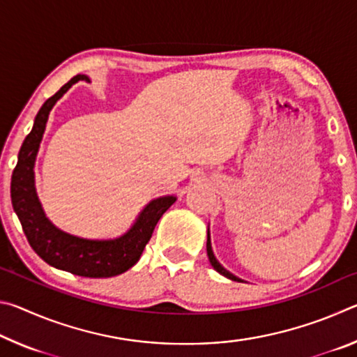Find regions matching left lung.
<instances>
[{"instance_id": "8db88e82", "label": "left lung", "mask_w": 357, "mask_h": 357, "mask_svg": "<svg viewBox=\"0 0 357 357\" xmlns=\"http://www.w3.org/2000/svg\"><path fill=\"white\" fill-rule=\"evenodd\" d=\"M206 252H208V257H209V261H211V264H213V268L217 271V273L219 274H222V275H225L227 279H229V280H234V282H243L241 279H238L236 275H233L231 273H228V271L223 268V266L217 261L215 259V257H214V253H213V249H211V241H209V233H208V243H206Z\"/></svg>"}]
</instances>
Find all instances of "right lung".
<instances>
[{"instance_id": "add662e5", "label": "right lung", "mask_w": 357, "mask_h": 357, "mask_svg": "<svg viewBox=\"0 0 357 357\" xmlns=\"http://www.w3.org/2000/svg\"><path fill=\"white\" fill-rule=\"evenodd\" d=\"M78 80L89 82V78L86 75L70 78L56 94L45 100L39 113L36 114L33 130L22 144L19 162L12 173L10 197L12 206L19 215L29 245L45 263L75 275L102 279V277H114L126 273L140 259L142 252L153 236L157 222L176 202V198L162 197L153 200L142 211L128 233L112 241H89L72 236L58 229L47 219L34 189L36 154L44 135L48 113L56 100Z\"/></svg>"}]
</instances>
